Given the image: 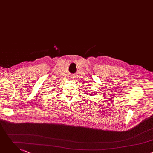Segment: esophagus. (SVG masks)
<instances>
[{"mask_svg": "<svg viewBox=\"0 0 153 153\" xmlns=\"http://www.w3.org/2000/svg\"><path fill=\"white\" fill-rule=\"evenodd\" d=\"M70 79H73V77H71V78Z\"/></svg>", "mask_w": 153, "mask_h": 153, "instance_id": "34e87169", "label": "esophagus"}]
</instances>
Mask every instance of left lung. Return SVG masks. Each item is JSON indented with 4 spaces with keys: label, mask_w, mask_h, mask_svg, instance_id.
Segmentation results:
<instances>
[{
    "label": "left lung",
    "mask_w": 153,
    "mask_h": 153,
    "mask_svg": "<svg viewBox=\"0 0 153 153\" xmlns=\"http://www.w3.org/2000/svg\"><path fill=\"white\" fill-rule=\"evenodd\" d=\"M90 95H91V94H90Z\"/></svg>",
    "instance_id": "left-lung-1"
}]
</instances>
